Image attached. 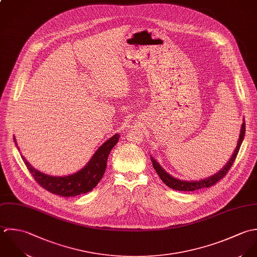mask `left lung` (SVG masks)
<instances>
[{
    "label": "left lung",
    "instance_id": "left-lung-1",
    "mask_svg": "<svg viewBox=\"0 0 257 257\" xmlns=\"http://www.w3.org/2000/svg\"><path fill=\"white\" fill-rule=\"evenodd\" d=\"M244 134H245V122L243 119V122L241 124V128H240V133H239V137L237 140V145L233 151V153L231 155V157L229 158L228 162L224 165V167H222L221 170H219L217 173H215L214 175L205 178L200 181H184V180H180L177 178H174L173 176H171L168 172H166L161 165L155 160L154 158L151 156V161L153 164L155 171L157 172V174L159 175L160 179L171 189H174L176 191H184V192H193L196 190H200L203 188H209L211 186H213L214 184H216L220 179H222L226 173L228 172V170L230 169V167L232 166L237 153L239 151V148L242 144L243 138H244Z\"/></svg>",
    "mask_w": 257,
    "mask_h": 257
}]
</instances>
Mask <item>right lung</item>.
Wrapping results in <instances>:
<instances>
[{
	"label": "right lung",
	"mask_w": 257,
	"mask_h": 257,
	"mask_svg": "<svg viewBox=\"0 0 257 257\" xmlns=\"http://www.w3.org/2000/svg\"><path fill=\"white\" fill-rule=\"evenodd\" d=\"M118 140L119 134L117 133L103 143L82 169L74 174L63 177H55L44 174L35 169L24 156H22V159L24 160L27 168L32 173L35 180L44 189L61 197H75L80 194H86L90 192L100 182L105 173L107 158ZM14 141L18 150H20L17 145L15 136Z\"/></svg>",
	"instance_id": "1"
}]
</instances>
